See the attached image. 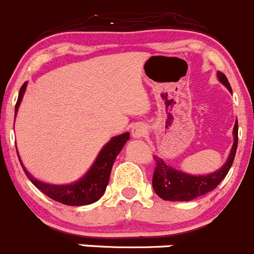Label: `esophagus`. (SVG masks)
Wrapping results in <instances>:
<instances>
[{"label": "esophagus", "mask_w": 254, "mask_h": 254, "mask_svg": "<svg viewBox=\"0 0 254 254\" xmlns=\"http://www.w3.org/2000/svg\"><path fill=\"white\" fill-rule=\"evenodd\" d=\"M147 132H148V128H147V126H144V125L137 124L132 127V137L133 138L144 137V135L147 134Z\"/></svg>", "instance_id": "esophagus-1"}]
</instances>
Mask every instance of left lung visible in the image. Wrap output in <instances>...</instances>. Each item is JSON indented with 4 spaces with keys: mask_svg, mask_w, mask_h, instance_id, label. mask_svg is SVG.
Here are the masks:
<instances>
[{
    "mask_svg": "<svg viewBox=\"0 0 254 254\" xmlns=\"http://www.w3.org/2000/svg\"><path fill=\"white\" fill-rule=\"evenodd\" d=\"M217 77L232 92L226 75L223 72L217 71ZM233 135H235V142H233V147L231 149V154L226 164L218 172L210 175H205V177L188 175L167 165L160 158L153 157L155 162V168L154 173H153L152 184L153 189L157 192L158 196L165 201H190V200L202 196V195L216 189L217 185L225 179L228 170L232 167L233 160H235L238 143L237 121H236L235 128H233Z\"/></svg>",
    "mask_w": 254,
    "mask_h": 254,
    "instance_id": "8db88e82",
    "label": "left lung"
}]
</instances>
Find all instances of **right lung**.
<instances>
[{
	"label": "right lung",
	"instance_id": "right-lung-1",
	"mask_svg": "<svg viewBox=\"0 0 254 254\" xmlns=\"http://www.w3.org/2000/svg\"><path fill=\"white\" fill-rule=\"evenodd\" d=\"M27 82L22 85L19 90L18 100H17L16 109H14V117L17 115L19 104L23 97L24 90H26ZM129 139V133H124L121 135L114 137L100 152L99 157L95 160L91 169L86 173L82 179L79 182L70 185H50L45 183L38 182L34 179L31 174L26 170L23 164L21 163L24 173L28 177V179L38 188L39 190L53 199L54 201L60 202L64 205H70V206H81V205H89L92 202L97 201L100 197L104 195L106 190L107 184L110 180V174H111L112 165H114L115 159L124 148L125 143ZM18 154V153H17ZM19 158V157H18ZM21 162V160H19Z\"/></svg>",
	"mask_w": 254,
	"mask_h": 254
}]
</instances>
